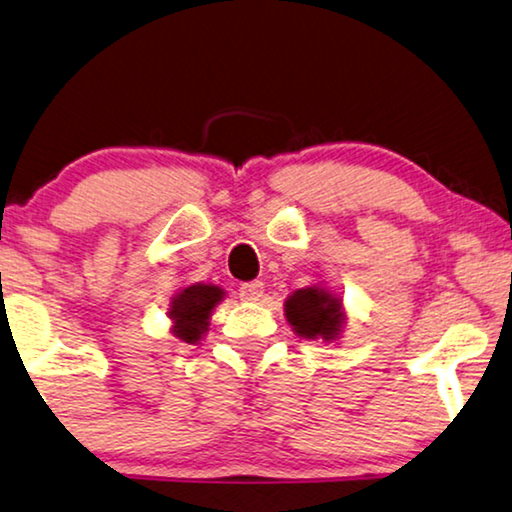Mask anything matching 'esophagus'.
<instances>
[{
  "label": "esophagus",
  "mask_w": 512,
  "mask_h": 512,
  "mask_svg": "<svg viewBox=\"0 0 512 512\" xmlns=\"http://www.w3.org/2000/svg\"><path fill=\"white\" fill-rule=\"evenodd\" d=\"M238 295H241L243 302H260L264 297V283L262 281L243 283L241 288H238Z\"/></svg>",
  "instance_id": "34e87169"
}]
</instances>
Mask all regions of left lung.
<instances>
[{
  "mask_svg": "<svg viewBox=\"0 0 512 512\" xmlns=\"http://www.w3.org/2000/svg\"><path fill=\"white\" fill-rule=\"evenodd\" d=\"M285 318L297 337L309 342H337L346 327V311L342 297L323 283L306 285L285 299Z\"/></svg>",
  "mask_w": 512,
  "mask_h": 512,
  "instance_id": "1",
  "label": "left lung"
}]
</instances>
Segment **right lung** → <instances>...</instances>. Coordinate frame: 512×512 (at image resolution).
I'll return each mask as SVG.
<instances>
[{"instance_id": "add662e5", "label": "right lung", "mask_w": 512, "mask_h": 512, "mask_svg": "<svg viewBox=\"0 0 512 512\" xmlns=\"http://www.w3.org/2000/svg\"><path fill=\"white\" fill-rule=\"evenodd\" d=\"M227 297L220 285L192 283L182 288L168 304L170 332L185 344H199L210 327L215 306Z\"/></svg>"}]
</instances>
